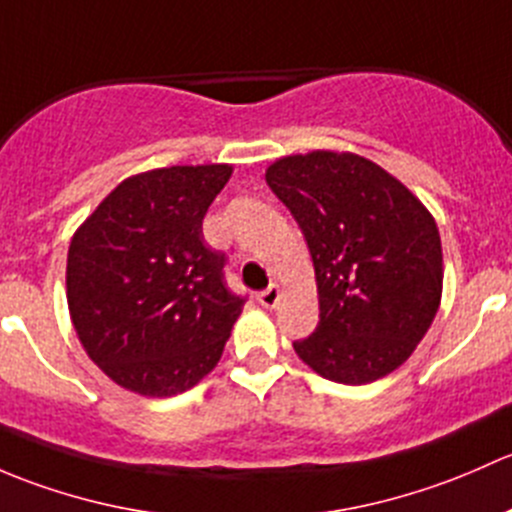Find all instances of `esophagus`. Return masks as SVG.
<instances>
[{"mask_svg":"<svg viewBox=\"0 0 512 512\" xmlns=\"http://www.w3.org/2000/svg\"><path fill=\"white\" fill-rule=\"evenodd\" d=\"M278 300H281V288L278 286H268L266 291L258 293V303H261L263 308H276Z\"/></svg>","mask_w":512,"mask_h":512,"instance_id":"obj_1","label":"esophagus"}]
</instances>
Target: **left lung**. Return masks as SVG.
<instances>
[{
  "instance_id": "left-lung-1",
  "label": "left lung",
  "mask_w": 512,
  "mask_h": 512,
  "mask_svg": "<svg viewBox=\"0 0 512 512\" xmlns=\"http://www.w3.org/2000/svg\"><path fill=\"white\" fill-rule=\"evenodd\" d=\"M266 182L298 221L315 266L320 320L295 340L320 377L367 384L397 370L441 303V236L399 179L352 152L281 157Z\"/></svg>"
}]
</instances>
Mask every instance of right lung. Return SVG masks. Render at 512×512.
Returning a JSON list of instances; mask_svg holds the SVG:
<instances>
[{
	"label": "right lung",
	"instance_id": "right-lung-1",
	"mask_svg": "<svg viewBox=\"0 0 512 512\" xmlns=\"http://www.w3.org/2000/svg\"><path fill=\"white\" fill-rule=\"evenodd\" d=\"M231 165H177L128 177L68 246L66 298L88 357L142 397L187 392L217 367L246 298L202 221Z\"/></svg>",
	"mask_w": 512,
	"mask_h": 512
}]
</instances>
